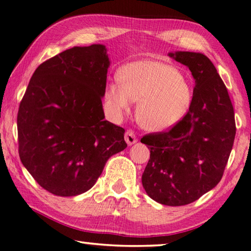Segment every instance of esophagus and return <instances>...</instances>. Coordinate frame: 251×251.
<instances>
[{"mask_svg":"<svg viewBox=\"0 0 251 251\" xmlns=\"http://www.w3.org/2000/svg\"><path fill=\"white\" fill-rule=\"evenodd\" d=\"M125 141L126 143L128 145H133L135 144L137 142V138L135 136V134H134L133 130H126L125 133Z\"/></svg>","mask_w":251,"mask_h":251,"instance_id":"esophagus-1","label":"esophagus"}]
</instances>
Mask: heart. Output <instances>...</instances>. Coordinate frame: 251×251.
Masks as SVG:
<instances>
[{
    "label": "heart",
    "instance_id": "1",
    "mask_svg": "<svg viewBox=\"0 0 251 251\" xmlns=\"http://www.w3.org/2000/svg\"><path fill=\"white\" fill-rule=\"evenodd\" d=\"M104 104L114 119H121L138 101L137 123L150 132H163L179 124L193 104L192 84L177 67L161 61L141 59L127 64L104 90Z\"/></svg>",
    "mask_w": 251,
    "mask_h": 251
}]
</instances>
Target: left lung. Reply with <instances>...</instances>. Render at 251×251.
<instances>
[{"label": "left lung", "mask_w": 251, "mask_h": 251, "mask_svg": "<svg viewBox=\"0 0 251 251\" xmlns=\"http://www.w3.org/2000/svg\"><path fill=\"white\" fill-rule=\"evenodd\" d=\"M168 55L192 72L193 104L169 132L141 140L150 150L142 185L153 201L181 206L197 201L221 180L232 150L235 122L229 93L207 56L195 51Z\"/></svg>", "instance_id": "8db88e82"}]
</instances>
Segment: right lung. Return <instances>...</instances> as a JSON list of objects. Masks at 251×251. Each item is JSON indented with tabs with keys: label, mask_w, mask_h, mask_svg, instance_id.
<instances>
[{
	"label": "right lung",
	"mask_w": 251,
	"mask_h": 251,
	"mask_svg": "<svg viewBox=\"0 0 251 251\" xmlns=\"http://www.w3.org/2000/svg\"><path fill=\"white\" fill-rule=\"evenodd\" d=\"M110 65L101 44L75 46L37 67L18 111L19 155L44 189L88 192L108 159L126 149L125 129L104 121Z\"/></svg>",
	"instance_id": "right-lung-1"
}]
</instances>
